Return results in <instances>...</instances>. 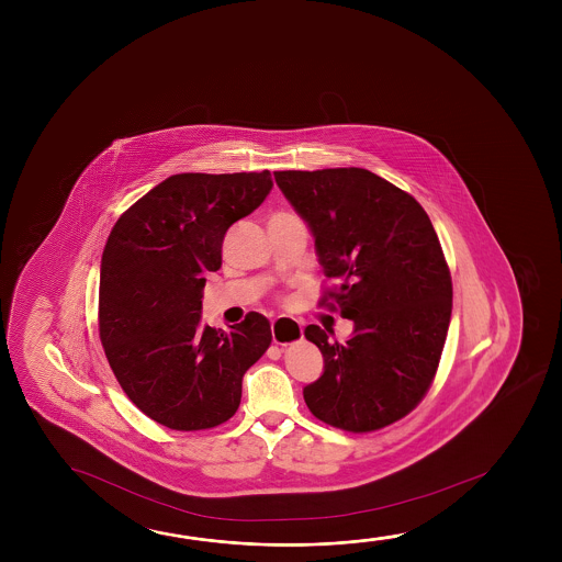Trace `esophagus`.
Here are the masks:
<instances>
[{
  "label": "esophagus",
  "instance_id": "esophagus-1",
  "mask_svg": "<svg viewBox=\"0 0 562 562\" xmlns=\"http://www.w3.org/2000/svg\"><path fill=\"white\" fill-rule=\"evenodd\" d=\"M270 329H272V340L285 347V345H292L295 340L304 337V327L302 323L294 319V317H285V315H278L272 322H270Z\"/></svg>",
  "mask_w": 562,
  "mask_h": 562
}]
</instances>
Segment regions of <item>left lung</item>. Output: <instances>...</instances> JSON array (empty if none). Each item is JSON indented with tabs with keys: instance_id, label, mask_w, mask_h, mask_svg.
Wrapping results in <instances>:
<instances>
[{
	"instance_id": "left-lung-1",
	"label": "left lung",
	"mask_w": 562,
	"mask_h": 562,
	"mask_svg": "<svg viewBox=\"0 0 562 562\" xmlns=\"http://www.w3.org/2000/svg\"><path fill=\"white\" fill-rule=\"evenodd\" d=\"M274 178L307 223L323 274L337 282L329 297L352 322L345 342L305 327L323 355L305 404L347 431L394 424L425 396L451 323V274L431 220L409 193L364 168Z\"/></svg>"
}]
</instances>
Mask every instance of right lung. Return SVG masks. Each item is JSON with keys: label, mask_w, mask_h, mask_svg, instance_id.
I'll return each mask as SVG.
<instances>
[{"label": "right lung", "mask_w": 562, "mask_h": 562, "mask_svg": "<svg viewBox=\"0 0 562 562\" xmlns=\"http://www.w3.org/2000/svg\"><path fill=\"white\" fill-rule=\"evenodd\" d=\"M272 176L176 175L121 215L100 267V337L123 392L176 431L210 429L240 404L243 374L272 340L250 312L229 331L202 322L207 272L231 225L267 200Z\"/></svg>", "instance_id": "obj_1"}]
</instances>
